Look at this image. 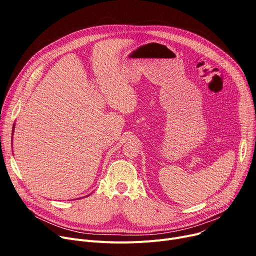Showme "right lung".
Masks as SVG:
<instances>
[{"instance_id":"obj_1","label":"right lung","mask_w":256,"mask_h":256,"mask_svg":"<svg viewBox=\"0 0 256 256\" xmlns=\"http://www.w3.org/2000/svg\"><path fill=\"white\" fill-rule=\"evenodd\" d=\"M13 128H14V124H13Z\"/></svg>"}]
</instances>
